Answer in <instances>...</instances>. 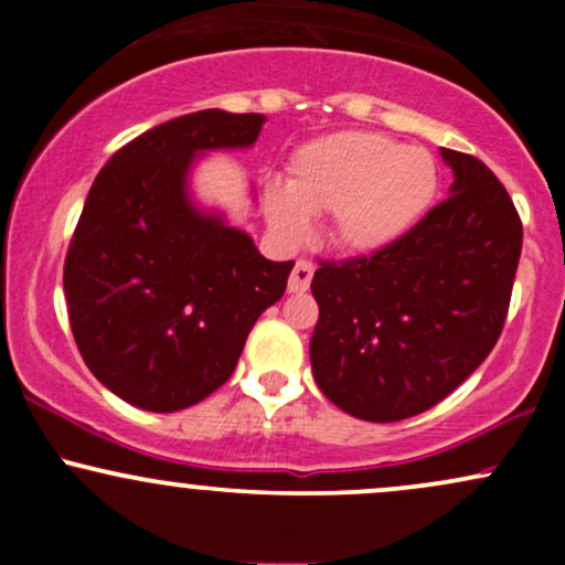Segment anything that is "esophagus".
<instances>
[{
    "label": "esophagus",
    "mask_w": 565,
    "mask_h": 565,
    "mask_svg": "<svg viewBox=\"0 0 565 565\" xmlns=\"http://www.w3.org/2000/svg\"><path fill=\"white\" fill-rule=\"evenodd\" d=\"M313 263L310 260H297L295 263V270H291L289 276V291L291 295H300L310 287V278H313Z\"/></svg>",
    "instance_id": "obj_1"
}]
</instances>
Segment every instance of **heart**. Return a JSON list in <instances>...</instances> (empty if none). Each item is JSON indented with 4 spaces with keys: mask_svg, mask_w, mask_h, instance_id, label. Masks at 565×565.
I'll use <instances>...</instances> for the list:
<instances>
[{
    "mask_svg": "<svg viewBox=\"0 0 565 565\" xmlns=\"http://www.w3.org/2000/svg\"><path fill=\"white\" fill-rule=\"evenodd\" d=\"M287 185L263 191L278 238L300 244L310 215H329V238L353 255H374L406 236L438 196V164L425 148L380 132H332L291 153Z\"/></svg>",
    "mask_w": 565,
    "mask_h": 565,
    "instance_id": "1",
    "label": "heart"
}]
</instances>
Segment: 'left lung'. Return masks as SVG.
Segmentation results:
<instances>
[{
	"label": "left lung",
	"instance_id": "1",
	"mask_svg": "<svg viewBox=\"0 0 565 565\" xmlns=\"http://www.w3.org/2000/svg\"><path fill=\"white\" fill-rule=\"evenodd\" d=\"M451 196L372 257L321 263L310 366L321 393L366 423L444 401L483 364L508 319L523 225L497 174L440 148Z\"/></svg>",
	"mask_w": 565,
	"mask_h": 565
}]
</instances>
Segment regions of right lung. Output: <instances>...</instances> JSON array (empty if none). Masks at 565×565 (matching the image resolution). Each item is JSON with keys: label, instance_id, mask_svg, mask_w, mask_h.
Here are the masks:
<instances>
[{"label": "right lung", "instance_id": "add662e5", "mask_svg": "<svg viewBox=\"0 0 565 565\" xmlns=\"http://www.w3.org/2000/svg\"><path fill=\"white\" fill-rule=\"evenodd\" d=\"M263 125L220 108L178 116L119 148L89 188L63 291L84 364L127 404L180 412L215 393L287 289L295 263L265 260L188 188L196 157L249 148Z\"/></svg>", "mask_w": 565, "mask_h": 565}]
</instances>
